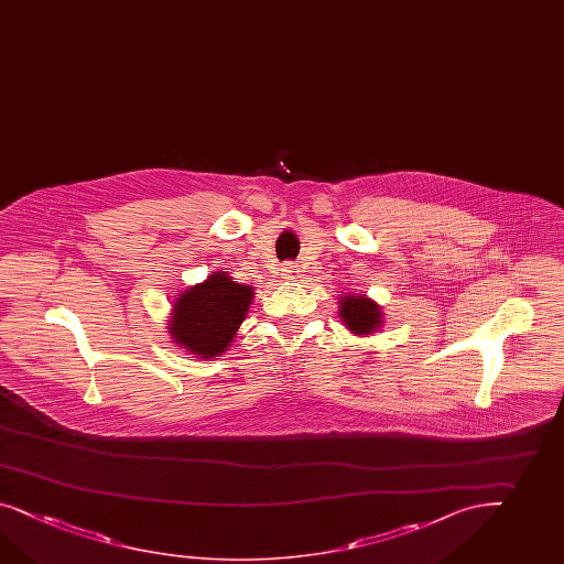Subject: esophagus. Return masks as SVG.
I'll list each match as a JSON object with an SVG mask.
<instances>
[{"label":"esophagus","instance_id":"34e87169","mask_svg":"<svg viewBox=\"0 0 564 564\" xmlns=\"http://www.w3.org/2000/svg\"><path fill=\"white\" fill-rule=\"evenodd\" d=\"M283 274H285V279L300 281V279H302V269H300L297 264H293V262H288V264L283 267Z\"/></svg>","mask_w":564,"mask_h":564}]
</instances>
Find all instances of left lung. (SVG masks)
I'll return each instance as SVG.
<instances>
[{"label": "left lung", "instance_id": "8db88e82", "mask_svg": "<svg viewBox=\"0 0 564 564\" xmlns=\"http://www.w3.org/2000/svg\"><path fill=\"white\" fill-rule=\"evenodd\" d=\"M338 316L350 330V335L366 336L378 333L383 326V314L380 305L366 295L345 293L338 297Z\"/></svg>", "mask_w": 564, "mask_h": 564}]
</instances>
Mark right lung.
<instances>
[{"mask_svg": "<svg viewBox=\"0 0 564 564\" xmlns=\"http://www.w3.org/2000/svg\"><path fill=\"white\" fill-rule=\"evenodd\" d=\"M252 300L250 285L236 283L226 271H215L176 295L167 321L170 338L205 361L221 357L238 335Z\"/></svg>", "mask_w": 564, "mask_h": 564, "instance_id": "1", "label": "right lung"}]
</instances>
